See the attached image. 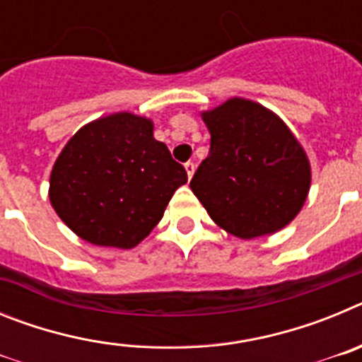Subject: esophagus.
<instances>
[{
  "label": "esophagus",
  "mask_w": 362,
  "mask_h": 362,
  "mask_svg": "<svg viewBox=\"0 0 362 362\" xmlns=\"http://www.w3.org/2000/svg\"><path fill=\"white\" fill-rule=\"evenodd\" d=\"M185 168H187V174H188V179H192V175H194V172H196V165L192 161L185 163Z\"/></svg>",
  "instance_id": "1"
}]
</instances>
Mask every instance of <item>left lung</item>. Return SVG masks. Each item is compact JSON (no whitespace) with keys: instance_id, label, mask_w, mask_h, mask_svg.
Wrapping results in <instances>:
<instances>
[{"instance_id":"left-lung-1","label":"left lung","mask_w":362,"mask_h":362,"mask_svg":"<svg viewBox=\"0 0 362 362\" xmlns=\"http://www.w3.org/2000/svg\"><path fill=\"white\" fill-rule=\"evenodd\" d=\"M201 116L210 152L190 188L214 223L241 239L284 228L303 209L312 179L296 136L250 99L232 98Z\"/></svg>"}]
</instances>
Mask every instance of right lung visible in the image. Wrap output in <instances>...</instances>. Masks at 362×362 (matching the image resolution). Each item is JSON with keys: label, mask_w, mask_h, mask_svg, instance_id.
Wrapping results in <instances>:
<instances>
[{"label": "right lung", "mask_w": 362, "mask_h": 362, "mask_svg": "<svg viewBox=\"0 0 362 362\" xmlns=\"http://www.w3.org/2000/svg\"><path fill=\"white\" fill-rule=\"evenodd\" d=\"M187 181L183 165L153 137L152 121L117 112L70 137L54 163L49 197L76 235L129 250L152 232Z\"/></svg>", "instance_id": "right-lung-1"}]
</instances>
